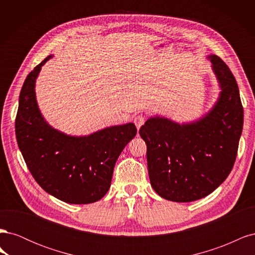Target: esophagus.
<instances>
[{"mask_svg":"<svg viewBox=\"0 0 255 255\" xmlns=\"http://www.w3.org/2000/svg\"><path fill=\"white\" fill-rule=\"evenodd\" d=\"M144 122H145V118H144V116H142V115H138L134 118V123H135L137 129H139L140 127L144 125Z\"/></svg>","mask_w":255,"mask_h":255,"instance_id":"obj_1","label":"esophagus"}]
</instances>
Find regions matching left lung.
<instances>
[{
  "label": "left lung",
  "mask_w": 255,
  "mask_h": 255,
  "mask_svg": "<svg viewBox=\"0 0 255 255\" xmlns=\"http://www.w3.org/2000/svg\"><path fill=\"white\" fill-rule=\"evenodd\" d=\"M207 58L221 89L212 111L183 125L151 117L139 129L152 187L169 201L191 202L210 195L227 179L236 159L244 125L239 89L225 61L217 55Z\"/></svg>",
  "instance_id": "obj_1"
}]
</instances>
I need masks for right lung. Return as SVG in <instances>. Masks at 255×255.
<instances>
[{"mask_svg": "<svg viewBox=\"0 0 255 255\" xmlns=\"http://www.w3.org/2000/svg\"><path fill=\"white\" fill-rule=\"evenodd\" d=\"M51 57L36 66L22 86L17 142L29 172L43 190L66 203H94L109 191L116 161L137 128L134 123H127L75 137L49 126L38 109L35 82Z\"/></svg>", "mask_w": 255, "mask_h": 255, "instance_id": "obj_1", "label": "right lung"}]
</instances>
